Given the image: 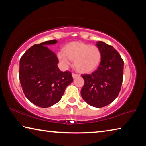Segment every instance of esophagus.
<instances>
[{
    "label": "esophagus",
    "instance_id": "34e87169",
    "mask_svg": "<svg viewBox=\"0 0 146 146\" xmlns=\"http://www.w3.org/2000/svg\"><path fill=\"white\" fill-rule=\"evenodd\" d=\"M72 76H73V78H75L76 77H78V76H79V75H78V74H76V73H72Z\"/></svg>",
    "mask_w": 146,
    "mask_h": 146
}]
</instances>
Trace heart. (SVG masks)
<instances>
[{
  "mask_svg": "<svg viewBox=\"0 0 146 146\" xmlns=\"http://www.w3.org/2000/svg\"><path fill=\"white\" fill-rule=\"evenodd\" d=\"M64 52L58 53V58L64 66L74 60V66L78 72L88 73L97 68L100 62L101 53L99 48L80 42H72L64 47Z\"/></svg>",
  "mask_w": 146,
  "mask_h": 146,
  "instance_id": "heart-1",
  "label": "heart"
}]
</instances>
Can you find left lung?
Returning <instances> with one entry per match:
<instances>
[{"mask_svg":"<svg viewBox=\"0 0 146 146\" xmlns=\"http://www.w3.org/2000/svg\"><path fill=\"white\" fill-rule=\"evenodd\" d=\"M96 45L101 53L100 65L91 75H82L84 85L81 90V95L88 104L102 108L111 103L120 93L123 60L112 46L101 41Z\"/></svg>","mask_w":146,"mask_h":146,"instance_id":"obj_1","label":"left lung"}]
</instances>
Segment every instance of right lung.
<instances>
[{
  "label": "right lung",
  "mask_w": 146,
  "mask_h": 146,
  "mask_svg": "<svg viewBox=\"0 0 146 146\" xmlns=\"http://www.w3.org/2000/svg\"><path fill=\"white\" fill-rule=\"evenodd\" d=\"M56 40L35 44L20 60L19 79L26 97L33 104L48 108L61 99L73 82L71 73L58 69V59L48 46Z\"/></svg>",
  "instance_id": "obj_1"
}]
</instances>
